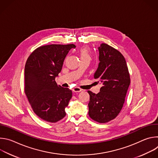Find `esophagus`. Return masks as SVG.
Wrapping results in <instances>:
<instances>
[{
  "mask_svg": "<svg viewBox=\"0 0 158 158\" xmlns=\"http://www.w3.org/2000/svg\"><path fill=\"white\" fill-rule=\"evenodd\" d=\"M73 91L74 93H79V92L82 91V89L78 87H75L73 89Z\"/></svg>",
  "mask_w": 158,
  "mask_h": 158,
  "instance_id": "obj_1",
  "label": "esophagus"
}]
</instances>
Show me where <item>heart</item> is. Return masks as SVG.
<instances>
[{
  "label": "heart",
  "instance_id": "heart-1",
  "mask_svg": "<svg viewBox=\"0 0 158 158\" xmlns=\"http://www.w3.org/2000/svg\"><path fill=\"white\" fill-rule=\"evenodd\" d=\"M79 54L81 60H82V59H88V60H90L91 59V50H90L89 48H88L87 46L81 48L79 50Z\"/></svg>",
  "mask_w": 158,
  "mask_h": 158
}]
</instances>
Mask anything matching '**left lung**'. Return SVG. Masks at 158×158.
I'll use <instances>...</instances> for the list:
<instances>
[{
    "label": "left lung",
    "mask_w": 158,
    "mask_h": 158,
    "mask_svg": "<svg viewBox=\"0 0 158 158\" xmlns=\"http://www.w3.org/2000/svg\"><path fill=\"white\" fill-rule=\"evenodd\" d=\"M98 49L100 62L94 78L102 87L96 94L87 91L89 116L96 122L106 123L119 114L131 81L126 61L119 51L104 43Z\"/></svg>",
    "instance_id": "left-lung-1"
}]
</instances>
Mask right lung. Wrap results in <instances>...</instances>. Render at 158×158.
Returning <instances> with one entry per match:
<instances>
[{
    "mask_svg": "<svg viewBox=\"0 0 158 158\" xmlns=\"http://www.w3.org/2000/svg\"><path fill=\"white\" fill-rule=\"evenodd\" d=\"M73 44L40 46L29 56L25 65L24 91L35 114L44 121L56 123L66 113L73 93L55 81Z\"/></svg>",
    "mask_w": 158,
    "mask_h": 158,
    "instance_id": "right-lung-1",
    "label": "right lung"
}]
</instances>
